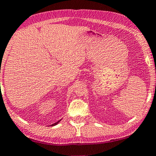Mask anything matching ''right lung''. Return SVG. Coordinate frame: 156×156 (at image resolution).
<instances>
[{"mask_svg": "<svg viewBox=\"0 0 156 156\" xmlns=\"http://www.w3.org/2000/svg\"><path fill=\"white\" fill-rule=\"evenodd\" d=\"M61 120H58V122H56V123H55L52 124V125H51V126H54L57 125V124H58V123H59V122H60V121H61Z\"/></svg>", "mask_w": 156, "mask_h": 156, "instance_id": "1", "label": "right lung"}]
</instances>
